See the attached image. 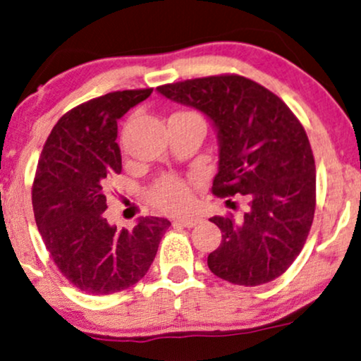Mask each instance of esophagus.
<instances>
[{
  "instance_id": "esophagus-1",
  "label": "esophagus",
  "mask_w": 361,
  "mask_h": 361,
  "mask_svg": "<svg viewBox=\"0 0 361 361\" xmlns=\"http://www.w3.org/2000/svg\"><path fill=\"white\" fill-rule=\"evenodd\" d=\"M198 221H200L198 218H175L173 219V223L183 226V228H193V226L198 224Z\"/></svg>"
}]
</instances>
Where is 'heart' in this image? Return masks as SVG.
Returning a JSON list of instances; mask_svg holds the SVG:
<instances>
[{
    "label": "heart",
    "instance_id": "1",
    "mask_svg": "<svg viewBox=\"0 0 361 361\" xmlns=\"http://www.w3.org/2000/svg\"><path fill=\"white\" fill-rule=\"evenodd\" d=\"M148 200L157 208L168 213H180L191 203V190L183 178L175 175H165L158 178L152 188L148 190Z\"/></svg>",
    "mask_w": 361,
    "mask_h": 361
}]
</instances>
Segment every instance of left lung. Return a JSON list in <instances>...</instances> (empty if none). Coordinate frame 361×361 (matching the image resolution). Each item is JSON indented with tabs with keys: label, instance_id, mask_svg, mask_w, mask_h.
Masks as SVG:
<instances>
[{
	"label": "left lung",
	"instance_id": "8db88e82",
	"mask_svg": "<svg viewBox=\"0 0 361 361\" xmlns=\"http://www.w3.org/2000/svg\"><path fill=\"white\" fill-rule=\"evenodd\" d=\"M157 90L211 120L219 143L213 193L247 201L239 218L209 219L223 233L208 256L209 271L246 287L282 276L304 247L315 213V161L302 123L276 94L243 75L201 77Z\"/></svg>",
	"mask_w": 361,
	"mask_h": 361
}]
</instances>
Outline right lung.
<instances>
[{
	"label": "right lung",
	"mask_w": 361,
	"mask_h": 361,
	"mask_svg": "<svg viewBox=\"0 0 361 361\" xmlns=\"http://www.w3.org/2000/svg\"><path fill=\"white\" fill-rule=\"evenodd\" d=\"M153 89L117 90L62 115L47 137L32 183L37 229L52 261L85 294L109 295L137 284L150 269L170 221L109 224L105 191L122 171L117 120Z\"/></svg>",
	"instance_id": "1"
}]
</instances>
